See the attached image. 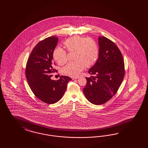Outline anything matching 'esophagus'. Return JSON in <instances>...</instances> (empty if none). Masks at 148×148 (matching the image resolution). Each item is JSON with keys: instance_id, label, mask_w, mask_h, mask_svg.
Listing matches in <instances>:
<instances>
[{"instance_id": "34e87169", "label": "esophagus", "mask_w": 148, "mask_h": 148, "mask_svg": "<svg viewBox=\"0 0 148 148\" xmlns=\"http://www.w3.org/2000/svg\"><path fill=\"white\" fill-rule=\"evenodd\" d=\"M79 78V77H73L72 79H73V80H74V79H78Z\"/></svg>"}]
</instances>
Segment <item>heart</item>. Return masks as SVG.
<instances>
[{
    "instance_id": "heart-1",
    "label": "heart",
    "mask_w": 148,
    "mask_h": 148,
    "mask_svg": "<svg viewBox=\"0 0 148 148\" xmlns=\"http://www.w3.org/2000/svg\"><path fill=\"white\" fill-rule=\"evenodd\" d=\"M69 52H75L74 62L68 63L62 70L63 74L75 77L86 67L92 66L98 58L99 48L92 39L80 36H74L64 42ZM53 58L59 65H63L67 61V55L62 48H55Z\"/></svg>"
}]
</instances>
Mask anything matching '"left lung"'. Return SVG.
I'll return each mask as SVG.
<instances>
[{
    "label": "left lung",
    "mask_w": 148,
    "mask_h": 148,
    "mask_svg": "<svg viewBox=\"0 0 148 148\" xmlns=\"http://www.w3.org/2000/svg\"><path fill=\"white\" fill-rule=\"evenodd\" d=\"M99 57L86 77L83 89L86 99L94 105L106 103L115 95L125 75L124 62L121 52L112 40L104 36L98 38Z\"/></svg>",
    "instance_id": "1"
}]
</instances>
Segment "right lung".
<instances>
[{
    "label": "right lung",
    "instance_id": "add662e5",
    "mask_svg": "<svg viewBox=\"0 0 148 148\" xmlns=\"http://www.w3.org/2000/svg\"><path fill=\"white\" fill-rule=\"evenodd\" d=\"M58 42L56 36L41 40L34 47L27 61L25 75L33 93L45 103H56L62 98L67 84L72 79L61 76L58 80L51 79L54 69L53 52Z\"/></svg>",
    "mask_w": 148,
    "mask_h": 148
}]
</instances>
